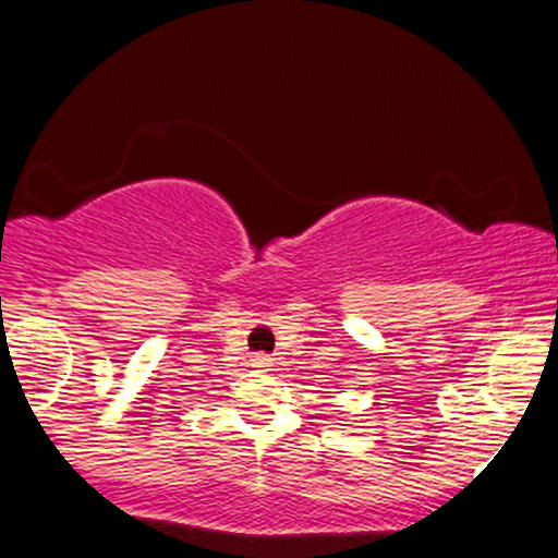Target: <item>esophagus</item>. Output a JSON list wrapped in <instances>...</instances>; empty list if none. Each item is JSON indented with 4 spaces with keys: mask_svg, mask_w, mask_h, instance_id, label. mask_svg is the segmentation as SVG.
I'll return each instance as SVG.
<instances>
[{
    "mask_svg": "<svg viewBox=\"0 0 558 558\" xmlns=\"http://www.w3.org/2000/svg\"><path fill=\"white\" fill-rule=\"evenodd\" d=\"M254 367H270V364H272V360H270V356H265V354H259V356H254Z\"/></svg>",
    "mask_w": 558,
    "mask_h": 558,
    "instance_id": "1",
    "label": "esophagus"
}]
</instances>
